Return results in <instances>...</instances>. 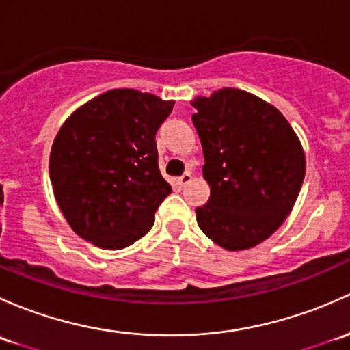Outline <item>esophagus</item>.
Returning a JSON list of instances; mask_svg holds the SVG:
<instances>
[{"label":"esophagus","instance_id":"1","mask_svg":"<svg viewBox=\"0 0 350 350\" xmlns=\"http://www.w3.org/2000/svg\"><path fill=\"white\" fill-rule=\"evenodd\" d=\"M191 179H193V176H191V172H185V174L181 176V178L178 179V185L181 187H185L186 185H189Z\"/></svg>","mask_w":350,"mask_h":350}]
</instances>
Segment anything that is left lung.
<instances>
[{
  "instance_id": "obj_1",
  "label": "left lung",
  "mask_w": 350,
  "mask_h": 350,
  "mask_svg": "<svg viewBox=\"0 0 350 350\" xmlns=\"http://www.w3.org/2000/svg\"><path fill=\"white\" fill-rule=\"evenodd\" d=\"M211 196L196 208L201 231L228 252L270 238L292 211L305 178L299 135L277 107L224 87L191 100Z\"/></svg>"
}]
</instances>
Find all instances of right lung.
Here are the masks:
<instances>
[{"label":"right lung","instance_id":"add662e5","mask_svg":"<svg viewBox=\"0 0 350 350\" xmlns=\"http://www.w3.org/2000/svg\"><path fill=\"white\" fill-rule=\"evenodd\" d=\"M174 100L113 88L64 122L50 152L62 215L83 240L122 250L141 240L171 193L157 164L156 132Z\"/></svg>","mask_w":350,"mask_h":350}]
</instances>
